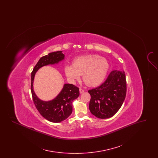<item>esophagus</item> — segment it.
<instances>
[{"label": "esophagus", "mask_w": 158, "mask_h": 158, "mask_svg": "<svg viewBox=\"0 0 158 158\" xmlns=\"http://www.w3.org/2000/svg\"><path fill=\"white\" fill-rule=\"evenodd\" d=\"M79 92H80V93H81V94H82V93H83V92H85V90H84V89H83L82 88H79Z\"/></svg>", "instance_id": "34e87169"}]
</instances>
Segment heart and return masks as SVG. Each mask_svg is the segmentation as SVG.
<instances>
[{"instance_id":"obj_1","label":"heart","mask_w":158,"mask_h":158,"mask_svg":"<svg viewBox=\"0 0 158 158\" xmlns=\"http://www.w3.org/2000/svg\"><path fill=\"white\" fill-rule=\"evenodd\" d=\"M106 59L97 54H89L77 57L73 65H67L64 72L68 79L74 82L83 74L84 82L89 86H97L103 81L109 69Z\"/></svg>"}]
</instances>
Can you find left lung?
<instances>
[{"instance_id":"obj_1","label":"left lung","mask_w":158,"mask_h":158,"mask_svg":"<svg viewBox=\"0 0 158 158\" xmlns=\"http://www.w3.org/2000/svg\"><path fill=\"white\" fill-rule=\"evenodd\" d=\"M126 92L125 72L113 70L101 85L88 90L90 113L101 119L112 117L123 105Z\"/></svg>"}]
</instances>
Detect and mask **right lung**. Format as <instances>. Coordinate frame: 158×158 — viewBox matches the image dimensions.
Masks as SVG:
<instances>
[{"label": "right lung", "instance_id": "1", "mask_svg": "<svg viewBox=\"0 0 158 158\" xmlns=\"http://www.w3.org/2000/svg\"><path fill=\"white\" fill-rule=\"evenodd\" d=\"M64 59L61 51L49 53L42 57L31 73V90L35 106L40 114L49 121L60 123L68 118L72 113V102L79 95V88L72 84L66 83L59 94L52 101H44L38 98L33 89V82L35 73L40 68L48 64L58 63Z\"/></svg>", "mask_w": 158, "mask_h": 158}]
</instances>
